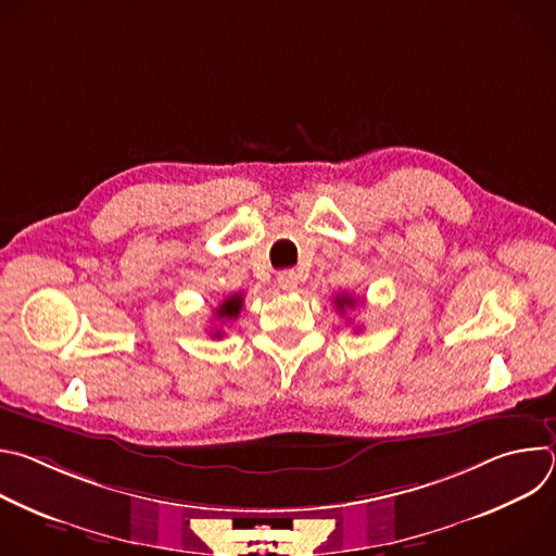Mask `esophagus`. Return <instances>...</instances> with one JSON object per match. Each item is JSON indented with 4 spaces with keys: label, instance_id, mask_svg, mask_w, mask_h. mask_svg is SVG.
Wrapping results in <instances>:
<instances>
[{
    "label": "esophagus",
    "instance_id": "1",
    "mask_svg": "<svg viewBox=\"0 0 556 556\" xmlns=\"http://www.w3.org/2000/svg\"><path fill=\"white\" fill-rule=\"evenodd\" d=\"M277 283H279L281 290L292 292V290H296V286H299V277H296L294 270H283V273L277 275Z\"/></svg>",
    "mask_w": 556,
    "mask_h": 556
}]
</instances>
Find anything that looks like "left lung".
I'll use <instances>...</instances> for the list:
<instances>
[{"label":"left lung","instance_id":"8db88e82","mask_svg":"<svg viewBox=\"0 0 556 556\" xmlns=\"http://www.w3.org/2000/svg\"><path fill=\"white\" fill-rule=\"evenodd\" d=\"M337 305H339V309L343 312L345 307H354V305H356V299H354L352 294H339V296H337Z\"/></svg>","mask_w":556,"mask_h":556}]
</instances>
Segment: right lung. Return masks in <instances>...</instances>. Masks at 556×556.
Listing matches in <instances>:
<instances>
[{
	"label": "right lung",
	"instance_id": "add662e5",
	"mask_svg": "<svg viewBox=\"0 0 556 556\" xmlns=\"http://www.w3.org/2000/svg\"><path fill=\"white\" fill-rule=\"evenodd\" d=\"M242 303H244V294L242 292H237V294L224 299L215 307V319L217 321H235L237 314H240V309H242ZM213 337H222V332H215Z\"/></svg>",
	"mask_w": 556,
	"mask_h": 556
}]
</instances>
